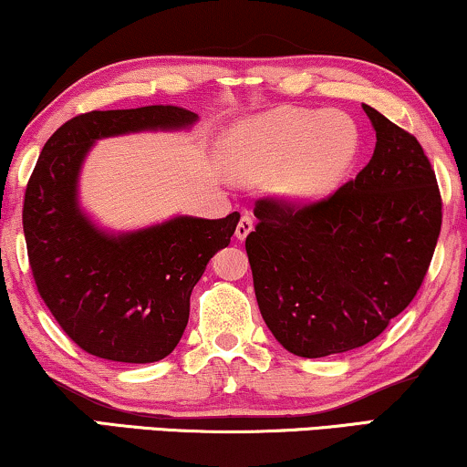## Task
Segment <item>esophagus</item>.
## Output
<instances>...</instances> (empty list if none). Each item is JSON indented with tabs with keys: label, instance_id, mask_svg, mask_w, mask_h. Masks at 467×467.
I'll return each instance as SVG.
<instances>
[{
	"label": "esophagus",
	"instance_id": "1",
	"mask_svg": "<svg viewBox=\"0 0 467 467\" xmlns=\"http://www.w3.org/2000/svg\"><path fill=\"white\" fill-rule=\"evenodd\" d=\"M253 227H254L253 216H251V214H242L238 227H235V238H238V240H246V235L253 232Z\"/></svg>",
	"mask_w": 467,
	"mask_h": 467
}]
</instances>
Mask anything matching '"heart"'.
I'll return each mask as SVG.
<instances>
[{
	"mask_svg": "<svg viewBox=\"0 0 467 467\" xmlns=\"http://www.w3.org/2000/svg\"><path fill=\"white\" fill-rule=\"evenodd\" d=\"M359 152V131L344 114L276 108L235 123L223 159L235 181L259 182L291 206H308L340 187Z\"/></svg>",
	"mask_w": 467,
	"mask_h": 467,
	"instance_id": "obj_1",
	"label": "heart"
}]
</instances>
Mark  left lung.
<instances>
[{"label": "left lung", "instance_id": "1", "mask_svg": "<svg viewBox=\"0 0 467 467\" xmlns=\"http://www.w3.org/2000/svg\"><path fill=\"white\" fill-rule=\"evenodd\" d=\"M376 149L355 181L308 206L264 197L246 235L254 296L293 355L327 357L380 336L412 302L442 227V197L419 140L363 104Z\"/></svg>", "mask_w": 467, "mask_h": 467}]
</instances>
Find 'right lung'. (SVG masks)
Returning <instances> with one entry per match:
<instances>
[{
  "instance_id": "1",
  "label": "right lung",
  "mask_w": 467,
  "mask_h": 467,
  "mask_svg": "<svg viewBox=\"0 0 467 467\" xmlns=\"http://www.w3.org/2000/svg\"><path fill=\"white\" fill-rule=\"evenodd\" d=\"M195 120L178 106L93 110L69 119L44 144L23 203L29 265L50 315L88 355L120 363L168 357L189 323L191 291L229 244L240 214L101 232L78 206L82 161L95 140Z\"/></svg>"
}]
</instances>
